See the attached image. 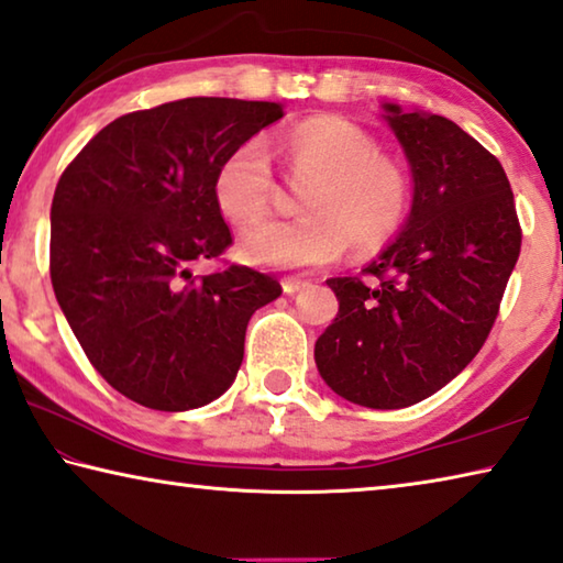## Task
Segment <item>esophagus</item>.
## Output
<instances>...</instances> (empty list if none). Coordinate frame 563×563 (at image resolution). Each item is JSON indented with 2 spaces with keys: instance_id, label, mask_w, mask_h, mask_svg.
Here are the masks:
<instances>
[{
  "instance_id": "1",
  "label": "esophagus",
  "mask_w": 563,
  "mask_h": 563,
  "mask_svg": "<svg viewBox=\"0 0 563 563\" xmlns=\"http://www.w3.org/2000/svg\"><path fill=\"white\" fill-rule=\"evenodd\" d=\"M307 279H299V276H287V279H282V287H284V294H297V291H301L303 287H307Z\"/></svg>"
}]
</instances>
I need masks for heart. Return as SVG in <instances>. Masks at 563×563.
<instances>
[{
    "instance_id": "b5f03b06",
    "label": "heart",
    "mask_w": 563,
    "mask_h": 563,
    "mask_svg": "<svg viewBox=\"0 0 563 563\" xmlns=\"http://www.w3.org/2000/svg\"><path fill=\"white\" fill-rule=\"evenodd\" d=\"M299 191L301 217L256 221L242 234L239 252L264 266H321L382 249L399 232L409 211V177L362 126L317 117L274 136ZM274 195L272 154L260 136L244 140L219 162L214 199L236 224L264 214Z\"/></svg>"
}]
</instances>
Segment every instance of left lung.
I'll return each instance as SVG.
<instances>
[{
  "label": "left lung",
  "mask_w": 563,
  "mask_h": 563,
  "mask_svg": "<svg viewBox=\"0 0 563 563\" xmlns=\"http://www.w3.org/2000/svg\"><path fill=\"white\" fill-rule=\"evenodd\" d=\"M413 174L407 227L364 276L327 284L339 314L317 339L321 379L346 401L404 409L446 386L499 317L521 252L501 162L439 114L384 104Z\"/></svg>",
  "instance_id": "1"
}]
</instances>
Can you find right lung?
I'll return each instance as SVG.
<instances>
[{
  "label": "right lung",
  "instance_id": "add662e5",
  "mask_svg": "<svg viewBox=\"0 0 563 563\" xmlns=\"http://www.w3.org/2000/svg\"><path fill=\"white\" fill-rule=\"evenodd\" d=\"M274 101L187 97L124 114L62 172L49 274L91 366L142 407L187 411L232 386L252 314L282 294L269 274L189 264L232 246L214 172L282 119Z\"/></svg>",
  "mask_w": 563,
  "mask_h": 563
}]
</instances>
